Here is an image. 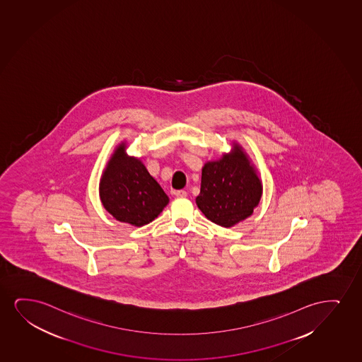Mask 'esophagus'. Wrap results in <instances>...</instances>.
Returning a JSON list of instances; mask_svg holds the SVG:
<instances>
[{
	"instance_id": "esophagus-1",
	"label": "esophagus",
	"mask_w": 362,
	"mask_h": 362,
	"mask_svg": "<svg viewBox=\"0 0 362 362\" xmlns=\"http://www.w3.org/2000/svg\"><path fill=\"white\" fill-rule=\"evenodd\" d=\"M175 197L184 199V197H188V193L185 190H178V192H175Z\"/></svg>"
}]
</instances>
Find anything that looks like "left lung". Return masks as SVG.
<instances>
[{
  "instance_id": "1",
  "label": "left lung",
  "mask_w": 362,
  "mask_h": 362,
  "mask_svg": "<svg viewBox=\"0 0 362 362\" xmlns=\"http://www.w3.org/2000/svg\"><path fill=\"white\" fill-rule=\"evenodd\" d=\"M263 195L258 170L238 142L228 153L207 160L202 170L200 194L195 202L207 220L230 228L253 215Z\"/></svg>"
}]
</instances>
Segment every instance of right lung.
<instances>
[{
    "mask_svg": "<svg viewBox=\"0 0 362 362\" xmlns=\"http://www.w3.org/2000/svg\"><path fill=\"white\" fill-rule=\"evenodd\" d=\"M127 145L122 141L114 148L100 177L99 197L115 220L142 227L163 211L169 197L141 160L127 155Z\"/></svg>",
    "mask_w": 362,
    "mask_h": 362,
    "instance_id": "1",
    "label": "right lung"
}]
</instances>
